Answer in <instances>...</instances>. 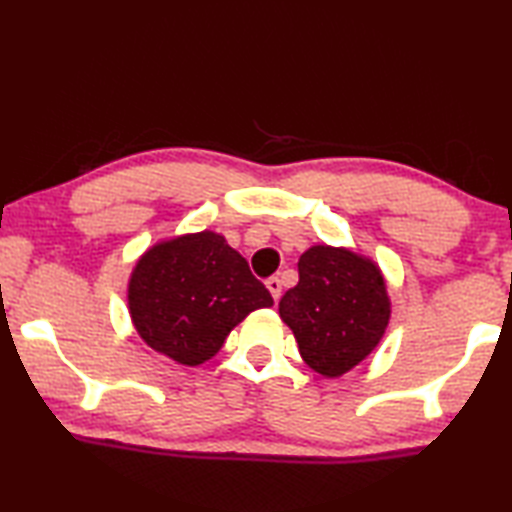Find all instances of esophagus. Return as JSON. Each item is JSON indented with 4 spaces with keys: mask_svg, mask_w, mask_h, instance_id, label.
<instances>
[{
    "mask_svg": "<svg viewBox=\"0 0 512 512\" xmlns=\"http://www.w3.org/2000/svg\"><path fill=\"white\" fill-rule=\"evenodd\" d=\"M266 289L271 291V296H273L275 302L280 300V296H282V282H280V277H268V280H266Z\"/></svg>",
    "mask_w": 512,
    "mask_h": 512,
    "instance_id": "34e87169",
    "label": "esophagus"
}]
</instances>
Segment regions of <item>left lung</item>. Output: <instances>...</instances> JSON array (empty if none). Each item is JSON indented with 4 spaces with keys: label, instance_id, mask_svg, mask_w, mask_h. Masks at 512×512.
I'll return each instance as SVG.
<instances>
[{
    "label": "left lung",
    "instance_id": "1",
    "mask_svg": "<svg viewBox=\"0 0 512 512\" xmlns=\"http://www.w3.org/2000/svg\"><path fill=\"white\" fill-rule=\"evenodd\" d=\"M300 280L280 300V318L296 336L302 361L336 379L384 339L391 296L375 259L345 246L316 244L300 255Z\"/></svg>",
    "mask_w": 512,
    "mask_h": 512
}]
</instances>
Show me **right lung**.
I'll return each instance as SVG.
<instances>
[{
	"instance_id": "right-lung-1",
	"label": "right lung",
	"mask_w": 512,
	"mask_h": 512,
	"mask_svg": "<svg viewBox=\"0 0 512 512\" xmlns=\"http://www.w3.org/2000/svg\"><path fill=\"white\" fill-rule=\"evenodd\" d=\"M128 314L151 350L201 366L250 311L273 305L248 262L214 230L155 241L128 277Z\"/></svg>"
}]
</instances>
